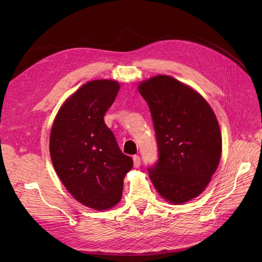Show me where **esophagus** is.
Listing matches in <instances>:
<instances>
[{
  "label": "esophagus",
  "instance_id": "34e87169",
  "mask_svg": "<svg viewBox=\"0 0 262 262\" xmlns=\"http://www.w3.org/2000/svg\"><path fill=\"white\" fill-rule=\"evenodd\" d=\"M133 165H134V167H136V168L140 167V165H141V158H140L139 155H134V156H133Z\"/></svg>",
  "mask_w": 262,
  "mask_h": 262
}]
</instances>
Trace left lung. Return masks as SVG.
Wrapping results in <instances>:
<instances>
[{
  "label": "left lung",
  "instance_id": "8db88e82",
  "mask_svg": "<svg viewBox=\"0 0 262 262\" xmlns=\"http://www.w3.org/2000/svg\"><path fill=\"white\" fill-rule=\"evenodd\" d=\"M139 92L152 115L158 150L148 176L168 202L191 200L207 188L220 163L216 117L199 93L168 75L142 82Z\"/></svg>",
  "mask_w": 262,
  "mask_h": 262
}]
</instances>
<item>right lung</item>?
<instances>
[{"instance_id": "add662e5", "label": "right lung", "mask_w": 262, "mask_h": 262, "mask_svg": "<svg viewBox=\"0 0 262 262\" xmlns=\"http://www.w3.org/2000/svg\"><path fill=\"white\" fill-rule=\"evenodd\" d=\"M119 90L110 80L84 84L62 105L50 134L51 161L62 184L75 200L98 211L120 201L133 166L104 121Z\"/></svg>"}]
</instances>
